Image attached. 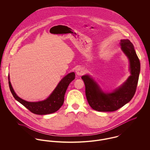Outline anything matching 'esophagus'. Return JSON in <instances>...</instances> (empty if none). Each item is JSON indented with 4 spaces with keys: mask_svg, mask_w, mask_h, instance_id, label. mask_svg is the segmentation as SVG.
I'll use <instances>...</instances> for the list:
<instances>
[{
    "mask_svg": "<svg viewBox=\"0 0 150 150\" xmlns=\"http://www.w3.org/2000/svg\"><path fill=\"white\" fill-rule=\"evenodd\" d=\"M76 73H77V74L78 76H81V75H83V74H84V72H85V71H84V70L82 67H78V68L76 69Z\"/></svg>",
    "mask_w": 150,
    "mask_h": 150,
    "instance_id": "1",
    "label": "esophagus"
}]
</instances>
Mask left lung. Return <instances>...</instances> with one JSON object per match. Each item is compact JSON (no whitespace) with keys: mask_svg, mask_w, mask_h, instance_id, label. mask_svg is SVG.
I'll use <instances>...</instances> for the list:
<instances>
[{"mask_svg":"<svg viewBox=\"0 0 150 150\" xmlns=\"http://www.w3.org/2000/svg\"><path fill=\"white\" fill-rule=\"evenodd\" d=\"M121 49L128 57L131 75L123 85L111 93H105L89 76L81 77L86 86V95L89 106L98 111H114L128 103L133 98L138 83L140 64L133 44L121 40Z\"/></svg>","mask_w":150,"mask_h":150,"instance_id":"8db88e82","label":"left lung"}]
</instances>
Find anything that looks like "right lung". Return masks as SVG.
<instances>
[{"label":"right lung","mask_w":150,"mask_h":150,"mask_svg":"<svg viewBox=\"0 0 150 150\" xmlns=\"http://www.w3.org/2000/svg\"><path fill=\"white\" fill-rule=\"evenodd\" d=\"M74 79L75 73L74 72L68 74L61 80L47 99L38 102H29L22 99L16 95L10 81L9 77H8L10 91L16 100L21 103L30 112L38 115L49 114L58 111L64 103V94L68 86Z\"/></svg>","instance_id":"1"}]
</instances>
